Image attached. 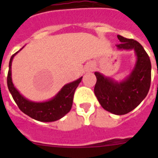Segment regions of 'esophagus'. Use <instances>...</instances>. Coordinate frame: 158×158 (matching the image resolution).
<instances>
[{"mask_svg": "<svg viewBox=\"0 0 158 158\" xmlns=\"http://www.w3.org/2000/svg\"><path fill=\"white\" fill-rule=\"evenodd\" d=\"M86 70H89V71H91V70H93V65H89V66H88L87 69Z\"/></svg>", "mask_w": 158, "mask_h": 158, "instance_id": "1", "label": "esophagus"}]
</instances>
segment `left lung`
Returning a JSON list of instances; mask_svg holds the SVG:
<instances>
[{"label": "left lung", "mask_w": 158, "mask_h": 158, "mask_svg": "<svg viewBox=\"0 0 158 158\" xmlns=\"http://www.w3.org/2000/svg\"><path fill=\"white\" fill-rule=\"evenodd\" d=\"M120 44L118 51H134L136 61L129 75L123 80H115L95 72L96 83L94 93L102 107L117 115L134 110L146 98L151 82V63L148 54L139 42L117 35Z\"/></svg>", "instance_id": "1"}]
</instances>
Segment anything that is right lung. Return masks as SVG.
I'll return each mask as SVG.
<instances>
[{"mask_svg":"<svg viewBox=\"0 0 158 158\" xmlns=\"http://www.w3.org/2000/svg\"><path fill=\"white\" fill-rule=\"evenodd\" d=\"M23 47L15 53L9 61V69L7 77L8 90L19 109L31 118L40 122H54L58 120L70 111L75 90L81 81L82 77L74 81L65 85L60 89V91L50 100L40 102L28 100L14 86L12 79V60Z\"/></svg>","mask_w":158,"mask_h":158,"instance_id":"add662e5","label":"right lung"}]
</instances>
